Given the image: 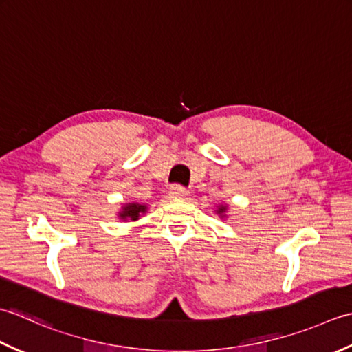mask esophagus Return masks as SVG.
<instances>
[{"mask_svg": "<svg viewBox=\"0 0 352 352\" xmlns=\"http://www.w3.org/2000/svg\"><path fill=\"white\" fill-rule=\"evenodd\" d=\"M186 195H188V191H186L185 186L177 184L170 186V196L173 199H184Z\"/></svg>", "mask_w": 352, "mask_h": 352, "instance_id": "1", "label": "esophagus"}]
</instances>
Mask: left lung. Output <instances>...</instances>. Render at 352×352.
Returning a JSON list of instances; mask_svg holds the SVG:
<instances>
[{
    "label": "left lung",
    "mask_w": 352,
    "mask_h": 352,
    "mask_svg": "<svg viewBox=\"0 0 352 352\" xmlns=\"http://www.w3.org/2000/svg\"><path fill=\"white\" fill-rule=\"evenodd\" d=\"M225 210H226V208H225V206H220V208H219V212L221 214V212H223Z\"/></svg>",
    "instance_id": "8db88e82"
}]
</instances>
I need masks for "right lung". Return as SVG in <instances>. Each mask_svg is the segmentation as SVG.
Wrapping results in <instances>:
<instances>
[{
    "mask_svg": "<svg viewBox=\"0 0 352 352\" xmlns=\"http://www.w3.org/2000/svg\"><path fill=\"white\" fill-rule=\"evenodd\" d=\"M140 212H146L144 205L138 204H129L124 206V210L120 212L121 219H129V220H136L140 217Z\"/></svg>",
    "mask_w": 352,
    "mask_h": 352,
    "instance_id": "add662e5",
    "label": "right lung"
}]
</instances>
